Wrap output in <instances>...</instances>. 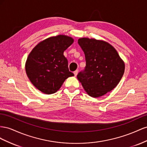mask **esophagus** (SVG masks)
Wrapping results in <instances>:
<instances>
[{
    "instance_id": "esophagus-1",
    "label": "esophagus",
    "mask_w": 147,
    "mask_h": 147,
    "mask_svg": "<svg viewBox=\"0 0 147 147\" xmlns=\"http://www.w3.org/2000/svg\"><path fill=\"white\" fill-rule=\"evenodd\" d=\"M78 73V70H76L75 71H74V76H76L77 74Z\"/></svg>"
}]
</instances>
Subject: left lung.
Masks as SVG:
<instances>
[{
  "label": "left lung",
  "mask_w": 147,
  "mask_h": 147,
  "mask_svg": "<svg viewBox=\"0 0 147 147\" xmlns=\"http://www.w3.org/2000/svg\"><path fill=\"white\" fill-rule=\"evenodd\" d=\"M78 44L85 54L86 66L77 78L88 95L101 97L118 84L124 73V63L105 41L84 37Z\"/></svg>",
  "instance_id": "8db88e82"
}]
</instances>
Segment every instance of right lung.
<instances>
[{
  "instance_id": "obj_1",
  "label": "right lung",
  "mask_w": 147,
  "mask_h": 147,
  "mask_svg": "<svg viewBox=\"0 0 147 147\" xmlns=\"http://www.w3.org/2000/svg\"><path fill=\"white\" fill-rule=\"evenodd\" d=\"M73 42L72 37L65 35L51 37L39 42L29 54L25 65L26 74L40 92L55 93L67 78L74 76L63 55Z\"/></svg>"
}]
</instances>
